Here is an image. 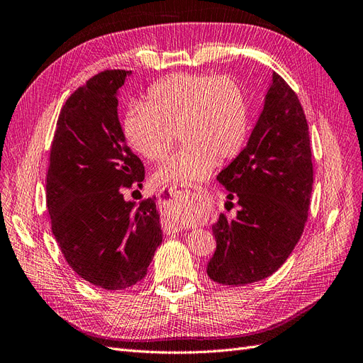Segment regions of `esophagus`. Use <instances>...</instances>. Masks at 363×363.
I'll list each match as a JSON object with an SVG mask.
<instances>
[{
  "instance_id": "esophagus-1",
  "label": "esophagus",
  "mask_w": 363,
  "mask_h": 363,
  "mask_svg": "<svg viewBox=\"0 0 363 363\" xmlns=\"http://www.w3.org/2000/svg\"><path fill=\"white\" fill-rule=\"evenodd\" d=\"M169 230L178 233V231H182V230H184V225H181L179 222H173V223L169 225Z\"/></svg>"
}]
</instances>
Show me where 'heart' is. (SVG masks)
I'll return each mask as SVG.
<instances>
[{
  "instance_id": "1",
  "label": "heart",
  "mask_w": 363,
  "mask_h": 363,
  "mask_svg": "<svg viewBox=\"0 0 363 363\" xmlns=\"http://www.w3.org/2000/svg\"><path fill=\"white\" fill-rule=\"evenodd\" d=\"M247 129L245 92L234 79L187 72L152 85L146 105H132L123 118L129 146L147 161L167 157L178 133L182 147L152 174L157 187L205 179L216 162L242 150Z\"/></svg>"
}]
</instances>
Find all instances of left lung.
<instances>
[{
  "mask_svg": "<svg viewBox=\"0 0 363 363\" xmlns=\"http://www.w3.org/2000/svg\"><path fill=\"white\" fill-rule=\"evenodd\" d=\"M217 181L240 210L234 219L220 214L213 225L217 246L206 274L225 286L260 281L281 267L301 239L313 185L304 111L277 72L246 147Z\"/></svg>",
  "mask_w": 363,
  "mask_h": 363,
  "instance_id": "1",
  "label": "left lung"
}]
</instances>
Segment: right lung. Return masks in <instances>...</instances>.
<instances>
[{
  "label": "right lung",
  "instance_id": "right-lung-1",
  "mask_svg": "<svg viewBox=\"0 0 363 363\" xmlns=\"http://www.w3.org/2000/svg\"><path fill=\"white\" fill-rule=\"evenodd\" d=\"M130 74L106 69L72 92L59 113L47 173V208L62 254L80 278L106 291L146 277L162 242L157 198H123L144 181L117 109Z\"/></svg>",
  "mask_w": 363,
  "mask_h": 363
}]
</instances>
